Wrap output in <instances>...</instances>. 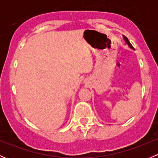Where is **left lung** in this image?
Returning a JSON list of instances; mask_svg holds the SVG:
<instances>
[{
	"label": "left lung",
	"mask_w": 158,
	"mask_h": 158,
	"mask_svg": "<svg viewBox=\"0 0 158 158\" xmlns=\"http://www.w3.org/2000/svg\"><path fill=\"white\" fill-rule=\"evenodd\" d=\"M123 38H124V40H125V43H126V44H128V45L129 46V47H130V48H131V49H134V47H132V45L130 44V42H129V40H128V38H127L125 36H123Z\"/></svg>",
	"instance_id": "1"
}]
</instances>
